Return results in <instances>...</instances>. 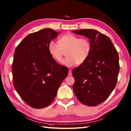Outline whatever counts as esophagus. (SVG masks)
<instances>
[{
    "label": "esophagus",
    "instance_id": "1",
    "mask_svg": "<svg viewBox=\"0 0 131 131\" xmlns=\"http://www.w3.org/2000/svg\"><path fill=\"white\" fill-rule=\"evenodd\" d=\"M69 76L72 75V70H71V69H70V70H69Z\"/></svg>",
    "mask_w": 131,
    "mask_h": 131
}]
</instances>
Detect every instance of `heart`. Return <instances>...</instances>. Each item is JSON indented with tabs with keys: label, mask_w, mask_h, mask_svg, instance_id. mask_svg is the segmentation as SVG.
I'll return each mask as SVG.
<instances>
[{
	"label": "heart",
	"mask_w": 131,
	"mask_h": 131,
	"mask_svg": "<svg viewBox=\"0 0 131 131\" xmlns=\"http://www.w3.org/2000/svg\"><path fill=\"white\" fill-rule=\"evenodd\" d=\"M48 52L53 59L60 62L63 52L67 50V57L61 61L62 65L72 67L76 64H82L87 60L91 51V43L87 38L78 37L71 34L62 36L58 43L54 40L50 41Z\"/></svg>",
	"instance_id": "heart-1"
}]
</instances>
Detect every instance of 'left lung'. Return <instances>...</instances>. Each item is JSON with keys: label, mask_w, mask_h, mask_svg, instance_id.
I'll return each mask as SVG.
<instances>
[{"label": "left lung", "mask_w": 131, "mask_h": 131, "mask_svg": "<svg viewBox=\"0 0 131 131\" xmlns=\"http://www.w3.org/2000/svg\"><path fill=\"white\" fill-rule=\"evenodd\" d=\"M72 32L85 36L91 43L87 60L73 70L74 93L83 104L98 105L108 98L117 83L118 52L110 39L97 30L84 29Z\"/></svg>", "instance_id": "obj_1"}]
</instances>
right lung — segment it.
<instances>
[{
  "label": "right lung",
  "mask_w": 131,
  "mask_h": 131,
  "mask_svg": "<svg viewBox=\"0 0 131 131\" xmlns=\"http://www.w3.org/2000/svg\"><path fill=\"white\" fill-rule=\"evenodd\" d=\"M51 29L28 35L15 51L12 66L15 90L27 105L35 108L53 101L69 69L58 64L48 52V44L58 37Z\"/></svg>",
  "instance_id": "right-lung-1"
}]
</instances>
